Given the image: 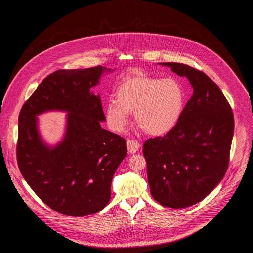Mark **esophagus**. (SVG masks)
Listing matches in <instances>:
<instances>
[{"label": "esophagus", "instance_id": "esophagus-1", "mask_svg": "<svg viewBox=\"0 0 253 253\" xmlns=\"http://www.w3.org/2000/svg\"><path fill=\"white\" fill-rule=\"evenodd\" d=\"M126 146L130 153H136L140 148V144L136 140H127Z\"/></svg>", "mask_w": 253, "mask_h": 253}]
</instances>
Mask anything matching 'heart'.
Wrapping results in <instances>:
<instances>
[{
    "label": "heart",
    "mask_w": 253,
    "mask_h": 253,
    "mask_svg": "<svg viewBox=\"0 0 253 253\" xmlns=\"http://www.w3.org/2000/svg\"><path fill=\"white\" fill-rule=\"evenodd\" d=\"M115 99L105 104L109 128L122 133L134 111L137 125L146 133L162 136L178 124L186 104V92L176 78L136 73L125 78L115 90Z\"/></svg>",
    "instance_id": "b5f03b06"
}]
</instances>
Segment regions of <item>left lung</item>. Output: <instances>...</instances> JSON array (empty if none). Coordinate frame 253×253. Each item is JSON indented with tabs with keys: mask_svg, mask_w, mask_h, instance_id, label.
<instances>
[{
	"mask_svg": "<svg viewBox=\"0 0 253 253\" xmlns=\"http://www.w3.org/2000/svg\"><path fill=\"white\" fill-rule=\"evenodd\" d=\"M159 65L186 77L193 89L175 128L143 145L151 195L178 209L204 199L224 177L234 119L221 90L203 72L181 63Z\"/></svg>",
	"mask_w": 253,
	"mask_h": 253,
	"instance_id": "8db88e82",
	"label": "left lung"
}]
</instances>
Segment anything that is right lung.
<instances>
[{"mask_svg":"<svg viewBox=\"0 0 253 253\" xmlns=\"http://www.w3.org/2000/svg\"><path fill=\"white\" fill-rule=\"evenodd\" d=\"M102 66L59 70L46 77L19 115L17 160L26 182L41 200L68 216L101 211L110 200L113 176L127 154L126 142L101 127L106 120L100 95L91 89ZM67 112L65 132L55 146L45 142L38 116Z\"/></svg>","mask_w":253,"mask_h":253,"instance_id":"1","label":"right lung"}]
</instances>
